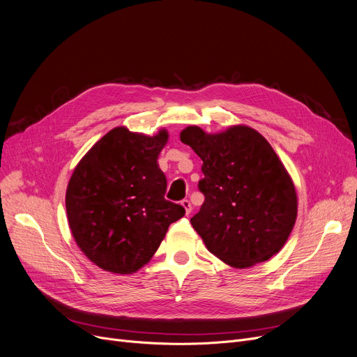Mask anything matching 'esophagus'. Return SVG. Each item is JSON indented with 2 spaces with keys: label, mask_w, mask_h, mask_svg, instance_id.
I'll return each mask as SVG.
<instances>
[{
  "label": "esophagus",
  "mask_w": 357,
  "mask_h": 357,
  "mask_svg": "<svg viewBox=\"0 0 357 357\" xmlns=\"http://www.w3.org/2000/svg\"><path fill=\"white\" fill-rule=\"evenodd\" d=\"M181 204H182V207L185 208V213H186V214H191V211H192L191 201H190V199H182Z\"/></svg>",
  "instance_id": "obj_1"
}]
</instances>
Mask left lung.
Masks as SVG:
<instances>
[{"mask_svg": "<svg viewBox=\"0 0 357 357\" xmlns=\"http://www.w3.org/2000/svg\"><path fill=\"white\" fill-rule=\"evenodd\" d=\"M181 142L202 159L205 199L191 218L207 249L237 269L266 261L287 243L296 220L294 182L268 140L248 126L208 135L197 126Z\"/></svg>", "mask_w": 357, "mask_h": 357, "instance_id": "left-lung-1", "label": "left lung"}]
</instances>
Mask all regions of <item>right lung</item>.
Masks as SVG:
<instances>
[{"label":"right lung","instance_id":"add662e5","mask_svg":"<svg viewBox=\"0 0 357 357\" xmlns=\"http://www.w3.org/2000/svg\"><path fill=\"white\" fill-rule=\"evenodd\" d=\"M166 142V130L150 137L116 127L88 150L69 179L72 236L107 272H137L185 214L182 205L165 199L167 183L158 158Z\"/></svg>","mask_w":357,"mask_h":357}]
</instances>
